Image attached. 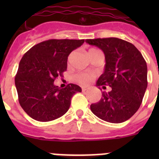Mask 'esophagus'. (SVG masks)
<instances>
[{
    "mask_svg": "<svg viewBox=\"0 0 159 159\" xmlns=\"http://www.w3.org/2000/svg\"><path fill=\"white\" fill-rule=\"evenodd\" d=\"M90 89L89 87H86V86H83L82 87V91L83 92H87V91H88V90Z\"/></svg>",
    "mask_w": 159,
    "mask_h": 159,
    "instance_id": "1",
    "label": "esophagus"
}]
</instances>
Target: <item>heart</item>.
Returning <instances> with one entry per match:
<instances>
[{
  "label": "heart",
  "instance_id": "heart-1",
  "mask_svg": "<svg viewBox=\"0 0 159 159\" xmlns=\"http://www.w3.org/2000/svg\"><path fill=\"white\" fill-rule=\"evenodd\" d=\"M92 50H95V48H90L89 51H92ZM95 77V74H92V73H79L75 76V80L77 82L83 84H88L92 82V80Z\"/></svg>",
  "mask_w": 159,
  "mask_h": 159
}]
</instances>
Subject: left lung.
<instances>
[{"label":"left lung","instance_id":"obj_1","mask_svg":"<svg viewBox=\"0 0 159 159\" xmlns=\"http://www.w3.org/2000/svg\"><path fill=\"white\" fill-rule=\"evenodd\" d=\"M86 42L100 48L105 56L104 71L96 86L109 85L102 98L91 105L94 115L106 122L127 121L139 110L147 88V66L141 52L131 43L119 38L88 39Z\"/></svg>","mask_w":159,"mask_h":159}]
</instances>
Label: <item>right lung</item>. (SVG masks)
Returning a JSON list of instances; mask_svg holds the SVG:
<instances>
[{"label": "right lung", "mask_w": 159, "mask_h": 159, "mask_svg": "<svg viewBox=\"0 0 159 159\" xmlns=\"http://www.w3.org/2000/svg\"><path fill=\"white\" fill-rule=\"evenodd\" d=\"M84 40H48L31 48L20 61L15 77L19 102L35 120L52 121L68 111L71 99L82 89L69 84L60 88L54 84L67 70V57Z\"/></svg>", "instance_id": "add662e5"}]
</instances>
